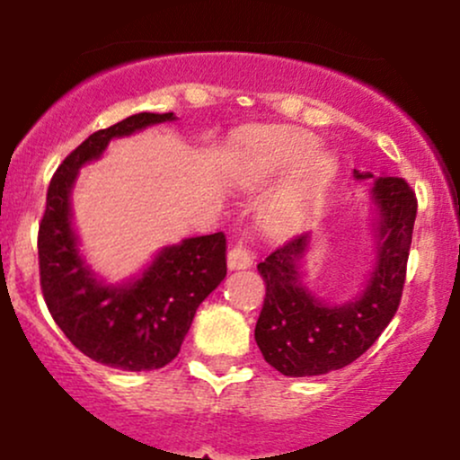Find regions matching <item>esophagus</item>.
Listing matches in <instances>:
<instances>
[{
    "instance_id": "1",
    "label": "esophagus",
    "mask_w": 460,
    "mask_h": 460,
    "mask_svg": "<svg viewBox=\"0 0 460 460\" xmlns=\"http://www.w3.org/2000/svg\"><path fill=\"white\" fill-rule=\"evenodd\" d=\"M226 263H229V270H246L252 265V252L248 251L244 242H237V244L231 246L229 254H226Z\"/></svg>"
}]
</instances>
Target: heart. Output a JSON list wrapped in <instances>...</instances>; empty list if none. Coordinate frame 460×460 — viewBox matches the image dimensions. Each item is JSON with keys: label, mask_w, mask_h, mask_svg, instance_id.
Returning <instances> with one entry per match:
<instances>
[{"label": "heart", "mask_w": 460, "mask_h": 460, "mask_svg": "<svg viewBox=\"0 0 460 460\" xmlns=\"http://www.w3.org/2000/svg\"><path fill=\"white\" fill-rule=\"evenodd\" d=\"M317 139L302 130H285L270 135L254 154V175L270 177L283 173L293 164L300 169L280 186L265 206V220L272 229H293L319 206L330 181L332 163L323 154H313Z\"/></svg>", "instance_id": "obj_1"}]
</instances>
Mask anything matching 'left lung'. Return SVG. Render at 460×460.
I'll return each instance as SVG.
<instances>
[{
    "label": "left lung",
    "mask_w": 460,
    "mask_h": 460,
    "mask_svg": "<svg viewBox=\"0 0 460 460\" xmlns=\"http://www.w3.org/2000/svg\"><path fill=\"white\" fill-rule=\"evenodd\" d=\"M373 201L379 208L377 261L356 302L328 306L302 285L297 270L311 242L308 234L287 240L257 265L265 300L254 341L265 362L287 377H313L347 367L379 339L398 311L418 199L402 177L384 175L375 180Z\"/></svg>",
    "instance_id": "8db88e82"
}]
</instances>
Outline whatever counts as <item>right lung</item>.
Here are the masks:
<instances>
[{
  "mask_svg": "<svg viewBox=\"0 0 460 460\" xmlns=\"http://www.w3.org/2000/svg\"><path fill=\"white\" fill-rule=\"evenodd\" d=\"M175 119L173 113H137L93 132L72 149L51 177L40 226L38 265L49 313L66 339L111 368L154 370L180 353L195 313L226 276L223 231L167 246L135 283L107 287L93 279L76 251L70 226L75 177L115 137Z\"/></svg>",
  "mask_w": 460,
  "mask_h": 460,
  "instance_id": "right-lung-1",
  "label": "right lung"
}]
</instances>
